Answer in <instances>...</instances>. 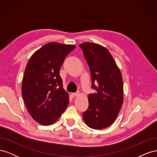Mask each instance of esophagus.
Returning <instances> with one entry per match:
<instances>
[{
    "mask_svg": "<svg viewBox=\"0 0 157 157\" xmlns=\"http://www.w3.org/2000/svg\"><path fill=\"white\" fill-rule=\"evenodd\" d=\"M79 95V93H73V94H71V96H72L73 98H75L76 96H78Z\"/></svg>",
    "mask_w": 157,
    "mask_h": 157,
    "instance_id": "esophagus-1",
    "label": "esophagus"
}]
</instances>
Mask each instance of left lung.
I'll return each mask as SVG.
<instances>
[{"label":"left lung","mask_w":157,"mask_h":157,"mask_svg":"<svg viewBox=\"0 0 157 157\" xmlns=\"http://www.w3.org/2000/svg\"><path fill=\"white\" fill-rule=\"evenodd\" d=\"M78 46L90 67L92 88L96 90V93L88 95V108L82 113V117L90 128L101 130L113 124L122 105V77L105 47L88 42Z\"/></svg>","instance_id":"left-lung-1"}]
</instances>
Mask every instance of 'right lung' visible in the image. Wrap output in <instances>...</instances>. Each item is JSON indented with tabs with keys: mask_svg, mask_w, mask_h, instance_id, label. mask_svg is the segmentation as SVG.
<instances>
[{
	"mask_svg": "<svg viewBox=\"0 0 157 157\" xmlns=\"http://www.w3.org/2000/svg\"><path fill=\"white\" fill-rule=\"evenodd\" d=\"M76 48L49 42L30 58L23 78L21 94L31 117L42 125H50L62 115L69 102L59 75L65 57Z\"/></svg>",
	"mask_w": 157,
	"mask_h": 157,
	"instance_id": "obj_1",
	"label": "right lung"
}]
</instances>
